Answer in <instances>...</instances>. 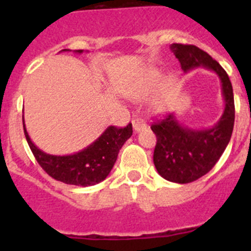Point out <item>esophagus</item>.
<instances>
[{
  "label": "esophagus",
  "instance_id": "1",
  "mask_svg": "<svg viewBox=\"0 0 251 251\" xmlns=\"http://www.w3.org/2000/svg\"><path fill=\"white\" fill-rule=\"evenodd\" d=\"M132 126H133V129L136 130V132H139V130H143L147 128V124H146V122L143 121V119H139V118L133 119Z\"/></svg>",
  "mask_w": 251,
  "mask_h": 251
}]
</instances>
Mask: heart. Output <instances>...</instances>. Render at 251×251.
<instances>
[{
    "label": "heart",
    "instance_id": "heart-1",
    "mask_svg": "<svg viewBox=\"0 0 251 251\" xmlns=\"http://www.w3.org/2000/svg\"><path fill=\"white\" fill-rule=\"evenodd\" d=\"M124 93L128 98L137 101L145 100L153 94L150 99L151 110L156 114H163L170 110L178 94V83L174 76H166L162 80V73L158 69L151 68L132 81Z\"/></svg>",
    "mask_w": 251,
    "mask_h": 251
}]
</instances>
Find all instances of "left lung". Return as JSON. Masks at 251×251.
Segmentation results:
<instances>
[{
  "label": "left lung",
  "instance_id": "left-lung-1",
  "mask_svg": "<svg viewBox=\"0 0 251 251\" xmlns=\"http://www.w3.org/2000/svg\"><path fill=\"white\" fill-rule=\"evenodd\" d=\"M170 48L185 73L196 68L214 72L220 79L224 98L223 115L210 128L183 126L175 113L151 127L157 137L153 153L157 172L171 182L190 183L207 174L229 145L235 121L234 93L226 72L207 52L195 45L172 44Z\"/></svg>",
  "mask_w": 251,
  "mask_h": 251
}]
</instances>
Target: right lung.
<instances>
[{
  "mask_svg": "<svg viewBox=\"0 0 251 251\" xmlns=\"http://www.w3.org/2000/svg\"><path fill=\"white\" fill-rule=\"evenodd\" d=\"M61 51H72L64 49ZM76 54H81L83 50H74ZM22 123L25 137L34 153L39 165L43 167L49 176L60 182L74 186H94L101 182L110 174L114 166L119 150L132 136V123L127 127L117 128L114 126L106 128L92 145L84 150L65 156H55L44 152L34 145L26 130L25 119L22 115Z\"/></svg>",
  "mask_w": 251,
  "mask_h": 251,
  "instance_id": "obj_1",
  "label": "right lung"
}]
</instances>
